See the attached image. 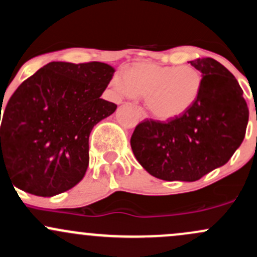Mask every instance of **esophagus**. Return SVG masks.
<instances>
[{
  "mask_svg": "<svg viewBox=\"0 0 257 257\" xmlns=\"http://www.w3.org/2000/svg\"><path fill=\"white\" fill-rule=\"evenodd\" d=\"M136 111H137V114H139V116H140L141 118H146V117H147V112H146L145 110H143L142 106L137 105V106H136Z\"/></svg>",
  "mask_w": 257,
  "mask_h": 257,
  "instance_id": "1",
  "label": "esophagus"
}]
</instances>
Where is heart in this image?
Instances as JSON below:
<instances>
[{"label":"heart","mask_w":257,"mask_h":257,"mask_svg":"<svg viewBox=\"0 0 257 257\" xmlns=\"http://www.w3.org/2000/svg\"><path fill=\"white\" fill-rule=\"evenodd\" d=\"M120 96L143 95L154 116L168 120L180 116L195 105L203 87V74L192 66H164L142 62L111 79Z\"/></svg>","instance_id":"obj_1"}]
</instances>
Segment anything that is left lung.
<instances>
[{"instance_id":"1","label":"left lung","mask_w":257,"mask_h":257,"mask_svg":"<svg viewBox=\"0 0 257 257\" xmlns=\"http://www.w3.org/2000/svg\"><path fill=\"white\" fill-rule=\"evenodd\" d=\"M190 63L203 74L195 105L167 121L145 118L131 136L140 164L165 181H196L224 165L246 132L249 109L235 77L211 57Z\"/></svg>"}]
</instances>
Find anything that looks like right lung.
I'll list each match as a JSON object with an SVG mask.
<instances>
[{"label":"right lung","mask_w":257,"mask_h":257,"mask_svg":"<svg viewBox=\"0 0 257 257\" xmlns=\"http://www.w3.org/2000/svg\"><path fill=\"white\" fill-rule=\"evenodd\" d=\"M114 72L103 62L54 61L27 78L4 111L1 174L43 197L76 186L89 164L90 131L117 107L100 98Z\"/></svg>","instance_id":"1"}]
</instances>
